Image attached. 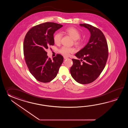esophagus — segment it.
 I'll return each mask as SVG.
<instances>
[{
	"label": "esophagus",
	"mask_w": 128,
	"mask_h": 128,
	"mask_svg": "<svg viewBox=\"0 0 128 128\" xmlns=\"http://www.w3.org/2000/svg\"><path fill=\"white\" fill-rule=\"evenodd\" d=\"M64 59L66 60V59H67L68 58L67 57H66V56H64Z\"/></svg>",
	"instance_id": "1"
}]
</instances>
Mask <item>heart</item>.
Instances as JSON below:
<instances>
[{
  "mask_svg": "<svg viewBox=\"0 0 128 128\" xmlns=\"http://www.w3.org/2000/svg\"><path fill=\"white\" fill-rule=\"evenodd\" d=\"M64 32L73 39L74 41V44L77 46H80L82 45V41L80 39V32L79 30L73 27H68L64 30ZM62 34L60 33H56L54 36V41L56 44H60L62 38ZM60 52L61 54L67 56L71 53H73L74 50L72 48H70L66 46L62 47Z\"/></svg>",
  "mask_w": 128,
  "mask_h": 128,
  "instance_id": "1",
  "label": "heart"
}]
</instances>
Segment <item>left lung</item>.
Here are the masks:
<instances>
[{"mask_svg": "<svg viewBox=\"0 0 128 128\" xmlns=\"http://www.w3.org/2000/svg\"><path fill=\"white\" fill-rule=\"evenodd\" d=\"M80 25L90 31V36L86 46L75 55L81 59L80 61L72 60L73 64L70 71L76 82L87 84L95 80L104 70L108 58V49L105 36L101 30L87 24Z\"/></svg>", "mask_w": 128, "mask_h": 128, "instance_id": "left-lung-1", "label": "left lung"}]
</instances>
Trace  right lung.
<instances>
[{"mask_svg":"<svg viewBox=\"0 0 128 128\" xmlns=\"http://www.w3.org/2000/svg\"><path fill=\"white\" fill-rule=\"evenodd\" d=\"M63 25L46 22L32 27L24 38L23 50L24 60L30 73L39 82L46 83L57 75L64 58L58 54L51 60L46 49L54 45V34Z\"/></svg>","mask_w":128,"mask_h":128,"instance_id":"right-lung-1","label":"right lung"}]
</instances>
